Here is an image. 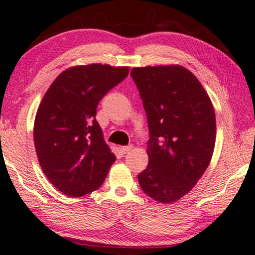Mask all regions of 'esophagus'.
I'll list each match as a JSON object with an SVG mask.
<instances>
[{
    "mask_svg": "<svg viewBox=\"0 0 255 255\" xmlns=\"http://www.w3.org/2000/svg\"><path fill=\"white\" fill-rule=\"evenodd\" d=\"M132 149V146L131 145H128V146H122L120 147V152H122L123 154H127L130 152V150Z\"/></svg>",
    "mask_w": 255,
    "mask_h": 255,
    "instance_id": "34e87169",
    "label": "esophagus"
}]
</instances>
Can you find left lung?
<instances>
[{
    "mask_svg": "<svg viewBox=\"0 0 255 255\" xmlns=\"http://www.w3.org/2000/svg\"><path fill=\"white\" fill-rule=\"evenodd\" d=\"M130 75L147 116L148 165L138 174L146 195L171 204L187 195L208 167L216 140L213 103L180 65L135 67Z\"/></svg>",
    "mask_w": 255,
    "mask_h": 255,
    "instance_id": "1",
    "label": "left lung"
}]
</instances>
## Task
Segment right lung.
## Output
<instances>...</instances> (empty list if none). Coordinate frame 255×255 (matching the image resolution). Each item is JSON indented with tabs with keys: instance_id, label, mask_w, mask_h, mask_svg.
<instances>
[{
	"instance_id": "1",
	"label": "right lung",
	"mask_w": 255,
	"mask_h": 255,
	"mask_svg": "<svg viewBox=\"0 0 255 255\" xmlns=\"http://www.w3.org/2000/svg\"><path fill=\"white\" fill-rule=\"evenodd\" d=\"M128 67L74 66L57 76L38 108L33 140L42 171L60 192L82 197L102 185L116 161L97 122V107Z\"/></svg>"
}]
</instances>
